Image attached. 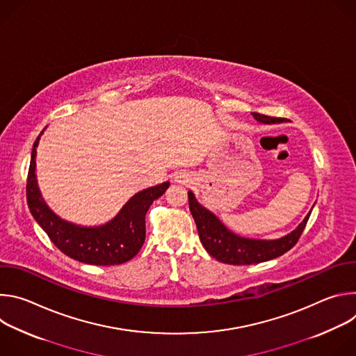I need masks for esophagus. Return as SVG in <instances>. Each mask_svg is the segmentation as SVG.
Segmentation results:
<instances>
[{
    "instance_id": "1",
    "label": "esophagus",
    "mask_w": 356,
    "mask_h": 356,
    "mask_svg": "<svg viewBox=\"0 0 356 356\" xmlns=\"http://www.w3.org/2000/svg\"><path fill=\"white\" fill-rule=\"evenodd\" d=\"M176 181H179V183H187L188 180H190V176L187 175V173H183V172H180V173H177L176 175Z\"/></svg>"
}]
</instances>
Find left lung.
<instances>
[{
    "label": "left lung",
    "instance_id": "left-lung-1",
    "mask_svg": "<svg viewBox=\"0 0 356 356\" xmlns=\"http://www.w3.org/2000/svg\"><path fill=\"white\" fill-rule=\"evenodd\" d=\"M252 117L262 124L282 122V118L268 117L259 113H252ZM188 207L202 246L213 258L228 265H253L282 257L297 243L312 214L310 211L296 229L282 238L255 239L229 231L214 213L200 204L193 191H188Z\"/></svg>",
    "mask_w": 356,
    "mask_h": 356
}]
</instances>
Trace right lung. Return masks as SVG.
I'll list each match as a JSON object with an SVG mask.
<instances>
[{
    "label": "right lung",
    "mask_w": 356,
    "mask_h": 356,
    "mask_svg": "<svg viewBox=\"0 0 356 356\" xmlns=\"http://www.w3.org/2000/svg\"><path fill=\"white\" fill-rule=\"evenodd\" d=\"M43 131L32 147L26 183V201L35 221L58 249L72 259L97 266L121 265L131 261L145 242L146 211L152 202L163 195L170 183L165 181L134 194L118 214L106 224L84 227L69 222L49 209L38 186L36 147Z\"/></svg>",
    "instance_id": "add662e5"
}]
</instances>
